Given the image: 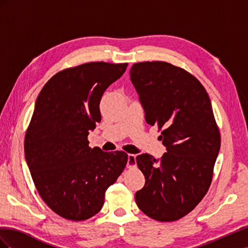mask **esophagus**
<instances>
[{"label":"esophagus","mask_w":248,"mask_h":248,"mask_svg":"<svg viewBox=\"0 0 248 248\" xmlns=\"http://www.w3.org/2000/svg\"><path fill=\"white\" fill-rule=\"evenodd\" d=\"M136 155L128 154V158H127V168H134L137 166V160H136Z\"/></svg>","instance_id":"esophagus-1"}]
</instances>
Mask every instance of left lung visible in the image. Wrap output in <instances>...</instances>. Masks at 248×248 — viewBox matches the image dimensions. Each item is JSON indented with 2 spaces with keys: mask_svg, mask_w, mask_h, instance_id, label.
I'll return each instance as SVG.
<instances>
[{
  "mask_svg": "<svg viewBox=\"0 0 248 248\" xmlns=\"http://www.w3.org/2000/svg\"><path fill=\"white\" fill-rule=\"evenodd\" d=\"M130 79L146 122L161 129L167 152L161 159L137 157L145 186L136 193L139 208L158 221H175L205 197L220 149L211 101L201 82L167 62L133 64Z\"/></svg>",
  "mask_w": 248,
  "mask_h": 248,
  "instance_id": "8db88e82",
  "label": "left lung"
}]
</instances>
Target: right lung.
<instances>
[{
  "label": "right lung",
  "mask_w": 248,
  "mask_h": 248,
  "mask_svg": "<svg viewBox=\"0 0 248 248\" xmlns=\"http://www.w3.org/2000/svg\"><path fill=\"white\" fill-rule=\"evenodd\" d=\"M128 64L86 63L58 72L39 93L25 137V155L40 197L58 215L80 221L98 213L126 167L123 151L90 148L101 121L104 91Z\"/></svg>",
  "instance_id": "add662e5"
}]
</instances>
